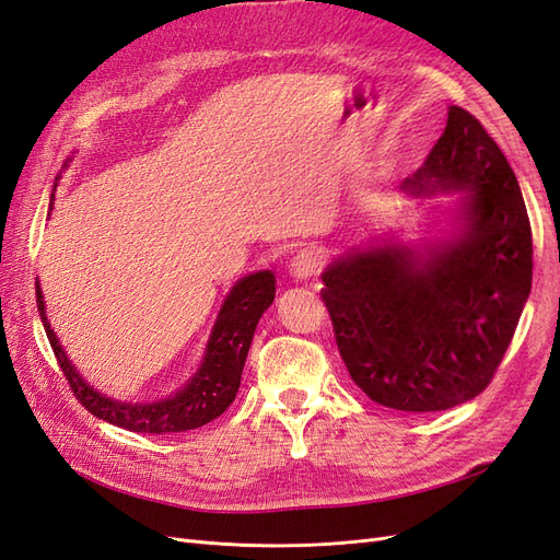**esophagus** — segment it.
I'll return each instance as SVG.
<instances>
[{
  "instance_id": "34e87169",
  "label": "esophagus",
  "mask_w": 560,
  "mask_h": 560,
  "mask_svg": "<svg viewBox=\"0 0 560 560\" xmlns=\"http://www.w3.org/2000/svg\"><path fill=\"white\" fill-rule=\"evenodd\" d=\"M322 266H325V261H322V257L317 252L313 249H301L296 257L292 259V266H290V273L292 278L296 280H311L315 276H319Z\"/></svg>"
}]
</instances>
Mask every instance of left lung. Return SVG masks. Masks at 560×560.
<instances>
[{"label":"left lung","mask_w":560,"mask_h":560,"mask_svg":"<svg viewBox=\"0 0 560 560\" xmlns=\"http://www.w3.org/2000/svg\"><path fill=\"white\" fill-rule=\"evenodd\" d=\"M399 191L460 194L448 229L350 247L322 273V299L348 374L369 399L446 411L483 393L512 343L533 284L530 219L500 147L455 105Z\"/></svg>","instance_id":"8db88e82"}]
</instances>
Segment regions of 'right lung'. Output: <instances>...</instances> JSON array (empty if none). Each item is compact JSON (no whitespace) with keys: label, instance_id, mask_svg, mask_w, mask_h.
<instances>
[{"label":"right lung","instance_id":"1","mask_svg":"<svg viewBox=\"0 0 560 560\" xmlns=\"http://www.w3.org/2000/svg\"><path fill=\"white\" fill-rule=\"evenodd\" d=\"M70 161L72 159H67V163ZM58 179L60 177H56V186ZM50 208H54V194H50ZM273 299L276 276L270 270H257V273L241 278L231 287V292L222 303V311L217 315L210 341L206 346V358H202L189 383L177 389L175 395L159 401H121L89 385L70 358H67L56 331L50 329L44 294L37 280L39 317L44 322L48 343L54 348L62 374L70 381L77 399L93 416L138 434L186 432L208 425L210 420L222 416L233 404L235 395H238L254 329H257L261 315L268 311Z\"/></svg>","mask_w":560,"mask_h":560}]
</instances>
